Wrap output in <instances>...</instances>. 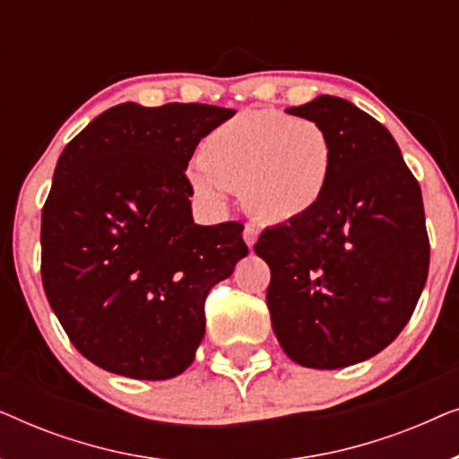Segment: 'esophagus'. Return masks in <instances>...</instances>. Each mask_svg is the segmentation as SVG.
I'll return each mask as SVG.
<instances>
[{"label": "esophagus", "instance_id": "1", "mask_svg": "<svg viewBox=\"0 0 459 459\" xmlns=\"http://www.w3.org/2000/svg\"><path fill=\"white\" fill-rule=\"evenodd\" d=\"M242 238H244V242H247V247L253 248L255 242L259 240V230H256L255 225H247V228H244Z\"/></svg>", "mask_w": 459, "mask_h": 459}]
</instances>
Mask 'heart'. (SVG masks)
I'll return each instance as SVG.
<instances>
[{"label":"heart","instance_id":"1","mask_svg":"<svg viewBox=\"0 0 459 459\" xmlns=\"http://www.w3.org/2000/svg\"><path fill=\"white\" fill-rule=\"evenodd\" d=\"M334 171V146L322 125L281 110H242L200 142L198 165L187 171L192 196L223 211L240 187L247 211L281 225L322 203Z\"/></svg>","mask_w":459,"mask_h":459}]
</instances>
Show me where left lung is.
Returning a JSON list of instances; mask_svg holds the SVG:
<instances>
[{
	"label": "left lung",
	"mask_w": 459,
	"mask_h": 459,
	"mask_svg": "<svg viewBox=\"0 0 459 459\" xmlns=\"http://www.w3.org/2000/svg\"><path fill=\"white\" fill-rule=\"evenodd\" d=\"M286 112L328 131L334 171L309 215L255 244L272 269V325L299 366L347 368L388 347L416 309L430 261L422 190L391 131L349 100Z\"/></svg>",
	"instance_id": "obj_1"
}]
</instances>
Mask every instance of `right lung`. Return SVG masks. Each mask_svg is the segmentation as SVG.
<instances>
[{"label":"right lung","instance_id":"right-lung-1","mask_svg":"<svg viewBox=\"0 0 459 459\" xmlns=\"http://www.w3.org/2000/svg\"><path fill=\"white\" fill-rule=\"evenodd\" d=\"M236 115L112 106L62 150L41 212V280L71 342L106 372L167 380L204 338V299L248 255L244 225H198L186 169Z\"/></svg>","mask_w":459,"mask_h":459}]
</instances>
